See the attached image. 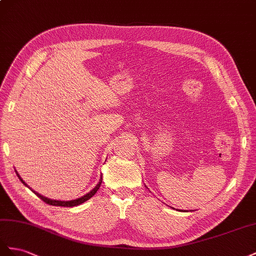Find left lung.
Listing matches in <instances>:
<instances>
[{"label":"left lung","instance_id":"left-lung-1","mask_svg":"<svg viewBox=\"0 0 256 256\" xmlns=\"http://www.w3.org/2000/svg\"><path fill=\"white\" fill-rule=\"evenodd\" d=\"M179 211H182V210H179Z\"/></svg>","mask_w":256,"mask_h":256}]
</instances>
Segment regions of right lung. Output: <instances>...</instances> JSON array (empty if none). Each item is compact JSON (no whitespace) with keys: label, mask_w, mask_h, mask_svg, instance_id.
I'll list each match as a JSON object with an SVG mask.
<instances>
[{"label":"right lung","mask_w":256,"mask_h":256,"mask_svg":"<svg viewBox=\"0 0 256 256\" xmlns=\"http://www.w3.org/2000/svg\"><path fill=\"white\" fill-rule=\"evenodd\" d=\"M16 174H17V176H18L19 180H20L21 182H22V184H24V186H26L28 188H30L31 191H32L35 195H38V197H40V198L42 200H44V202H45L46 204H49V205H51V206H61V207H75V206L80 205V204H82V202H86L88 200H90L91 197L98 192V190L100 188V184H102V180H103V177L100 176V181H98V184L96 186V188H93L89 193H86V195H84V196H82V197H79V198H76V200H68V202H65V200H50V198H48V197H45V196L40 195V193H38L36 191H34V190H32L30 186H28L26 184V182L22 180V178H21V177L19 176V174L17 172V170H16Z\"/></svg>","instance_id":"1"}]
</instances>
